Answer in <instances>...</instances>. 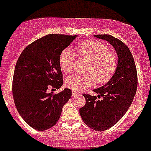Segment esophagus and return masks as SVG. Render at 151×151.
<instances>
[{"mask_svg":"<svg viewBox=\"0 0 151 151\" xmlns=\"http://www.w3.org/2000/svg\"><path fill=\"white\" fill-rule=\"evenodd\" d=\"M78 92H77V91H72V96H76V95H78Z\"/></svg>","mask_w":151,"mask_h":151,"instance_id":"34e87169","label":"esophagus"}]
</instances>
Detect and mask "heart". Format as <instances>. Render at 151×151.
I'll return each instance as SVG.
<instances>
[{
  "mask_svg": "<svg viewBox=\"0 0 151 151\" xmlns=\"http://www.w3.org/2000/svg\"><path fill=\"white\" fill-rule=\"evenodd\" d=\"M80 55L90 60L86 68L87 73H74L65 81L66 86L73 91H81L93 83H105L112 78L116 69V57L107 44L99 40H86L78 46ZM75 54L70 49H64L59 58L60 68L64 73L73 71Z\"/></svg>",
  "mask_w": 151,
  "mask_h": 151,
  "instance_id": "obj_1",
  "label": "heart"
}]
</instances>
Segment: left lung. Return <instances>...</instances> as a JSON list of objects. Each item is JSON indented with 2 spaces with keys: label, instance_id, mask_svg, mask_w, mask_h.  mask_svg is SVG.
I'll return each instance as SVG.
<instances>
[{
  "label": "left lung",
  "instance_id": "obj_1",
  "mask_svg": "<svg viewBox=\"0 0 151 151\" xmlns=\"http://www.w3.org/2000/svg\"><path fill=\"white\" fill-rule=\"evenodd\" d=\"M94 37L107 40L114 47L118 63L112 78L105 85L93 90L98 93L97 97L83 93L86 104L79 111L89 127L104 131L118 122L132 104L137 87V73L132 54L124 43L109 35Z\"/></svg>",
  "mask_w": 151,
  "mask_h": 151
}]
</instances>
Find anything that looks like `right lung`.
Returning <instances> with one entry per match:
<instances>
[{"instance_id": "1", "label": "right lung", "mask_w": 151, "mask_h": 151, "mask_svg": "<svg viewBox=\"0 0 151 151\" xmlns=\"http://www.w3.org/2000/svg\"><path fill=\"white\" fill-rule=\"evenodd\" d=\"M77 35H47L26 47L14 73L12 93L17 111L37 130H46L58 121L63 106L71 97V90L60 89L63 74L59 58Z\"/></svg>"}]
</instances>
